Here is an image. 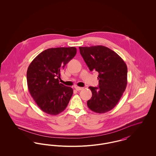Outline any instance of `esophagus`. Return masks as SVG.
Listing matches in <instances>:
<instances>
[{"mask_svg":"<svg viewBox=\"0 0 156 156\" xmlns=\"http://www.w3.org/2000/svg\"><path fill=\"white\" fill-rule=\"evenodd\" d=\"M75 89L76 90H81L83 89V88H81V87H75Z\"/></svg>","mask_w":156,"mask_h":156,"instance_id":"1","label":"esophagus"}]
</instances>
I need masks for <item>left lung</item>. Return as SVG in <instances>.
Segmentation results:
<instances>
[{
  "label": "left lung",
  "mask_w": 156,
  "mask_h": 156,
  "mask_svg": "<svg viewBox=\"0 0 156 156\" xmlns=\"http://www.w3.org/2000/svg\"><path fill=\"white\" fill-rule=\"evenodd\" d=\"M80 54L90 71L99 73L98 87H89L92 96L89 109L98 113L112 110L126 89L127 68L119 55L103 45L80 47Z\"/></svg>",
  "instance_id": "1"
}]
</instances>
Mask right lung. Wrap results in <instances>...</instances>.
<instances>
[{"mask_svg": "<svg viewBox=\"0 0 156 156\" xmlns=\"http://www.w3.org/2000/svg\"><path fill=\"white\" fill-rule=\"evenodd\" d=\"M75 47L47 49L32 61L27 71V86L37 106L45 113L57 115L67 108L73 89L59 83L61 72L76 55Z\"/></svg>", "mask_w": 156, "mask_h": 156, "instance_id": "add662e5", "label": "right lung"}]
</instances>
